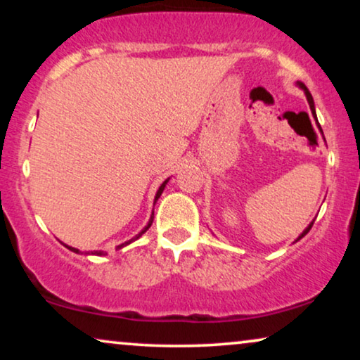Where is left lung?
Masks as SVG:
<instances>
[{
  "instance_id": "8db88e82",
  "label": "left lung",
  "mask_w": 360,
  "mask_h": 360,
  "mask_svg": "<svg viewBox=\"0 0 360 360\" xmlns=\"http://www.w3.org/2000/svg\"><path fill=\"white\" fill-rule=\"evenodd\" d=\"M298 86H300V88H302V90L304 91V95H307V100H308V103H309V110H311V112H313V116H314V120H316V111H314V101H313V96H311V93H309V91H308V88H307V86H304V85H303V83H298ZM316 122H318V120H316ZM319 129H321V126H319ZM321 132H323V131H321ZM311 226H313V223H311V224H309V226H308V228H307V229H304V231H303V233L298 236V239H297V240H300V239H302V238H304V236H307V234L309 233V229H311Z\"/></svg>"
}]
</instances>
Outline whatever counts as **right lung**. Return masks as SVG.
Here are the masks:
<instances>
[{
  "label": "right lung",
  "instance_id": "obj_1",
  "mask_svg": "<svg viewBox=\"0 0 360 360\" xmlns=\"http://www.w3.org/2000/svg\"><path fill=\"white\" fill-rule=\"evenodd\" d=\"M167 181H169V179H167V180L164 181V184H162V185L159 186V190H157V193H155V200H154V203H155V201H157V200H159V198H160V195H162V191H164V188H165ZM152 221H154V213H152V216H150V219H149V223H147V226H146V228H144V229H142V231H141V233L136 236V238H132V239H129V240H127V243H124V244L117 245V248H116V249H122V248H124V245H127V244H131V243H134V240H136V239H139V238H141V236H142V234H144V233H146V231L150 228ZM63 245H65V248H67V249H70V250H72V252H77V254H80V250H78V249H75V248H70V245H67V244H63ZM91 254H95V255H105L106 252H103V250H95V252H91Z\"/></svg>",
  "mask_w": 360,
  "mask_h": 360
}]
</instances>
